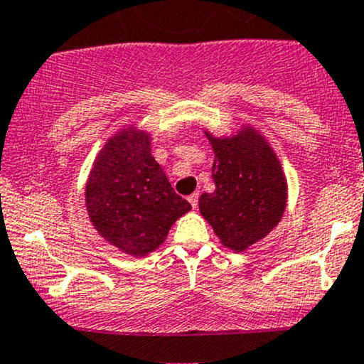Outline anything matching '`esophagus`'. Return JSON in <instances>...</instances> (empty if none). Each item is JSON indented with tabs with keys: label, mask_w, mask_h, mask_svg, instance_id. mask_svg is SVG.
Returning <instances> with one entry per match:
<instances>
[{
	"label": "esophagus",
	"mask_w": 364,
	"mask_h": 364,
	"mask_svg": "<svg viewBox=\"0 0 364 364\" xmlns=\"http://www.w3.org/2000/svg\"><path fill=\"white\" fill-rule=\"evenodd\" d=\"M188 202L191 203V207L193 208L198 207V193H191L190 196H188Z\"/></svg>",
	"instance_id": "esophagus-1"
}]
</instances>
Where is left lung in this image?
Returning <instances> with one entry per match:
<instances>
[{
    "mask_svg": "<svg viewBox=\"0 0 364 364\" xmlns=\"http://www.w3.org/2000/svg\"><path fill=\"white\" fill-rule=\"evenodd\" d=\"M214 150L215 190L203 193L198 210L225 248L243 253L281 223L287 207V178L260 129L243 123L235 133L203 128Z\"/></svg>",
    "mask_w": 364,
    "mask_h": 364,
    "instance_id": "8db88e82",
    "label": "left lung"
}]
</instances>
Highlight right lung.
<instances>
[{
	"mask_svg": "<svg viewBox=\"0 0 364 364\" xmlns=\"http://www.w3.org/2000/svg\"><path fill=\"white\" fill-rule=\"evenodd\" d=\"M152 135L124 124L106 140L85 183V208L106 243L135 258L150 255L169 229L191 210L174 193L152 156Z\"/></svg>",
	"mask_w": 364,
	"mask_h": 364,
	"instance_id": "1",
	"label": "right lung"
}]
</instances>
